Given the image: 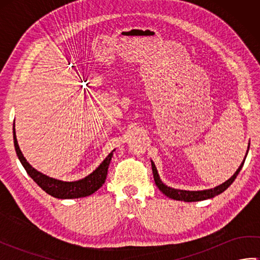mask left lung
I'll use <instances>...</instances> for the list:
<instances>
[{
  "instance_id": "obj_1",
  "label": "left lung",
  "mask_w": 260,
  "mask_h": 260,
  "mask_svg": "<svg viewBox=\"0 0 260 260\" xmlns=\"http://www.w3.org/2000/svg\"><path fill=\"white\" fill-rule=\"evenodd\" d=\"M249 145H250V143H249ZM249 145H248L247 154H248V151H249ZM246 156H245V159H246ZM245 159L242 161V163L240 164V167L238 168V170L236 171L235 174L231 176L229 180L223 182L222 184L213 187V189H208V190H202V191L179 190V189H173V187H170L168 185H165L163 182L161 181V179H159V175L157 173L155 164H154L153 161H151V163H152L154 181H155V184L157 185L158 189L161 190L162 193H164V194L167 197L173 199V200H179V201H184V202H196V201H202V200H207V199L214 198L215 196H218V194H220V193H222L224 190H227L228 187L231 185V183H233V182L235 181V179L237 178V175L239 174L242 167H244Z\"/></svg>"
}]
</instances>
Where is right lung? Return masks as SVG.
<instances>
[{"mask_svg": "<svg viewBox=\"0 0 260 260\" xmlns=\"http://www.w3.org/2000/svg\"><path fill=\"white\" fill-rule=\"evenodd\" d=\"M13 140H14V147H15L16 155H18L21 164L23 165L26 173L31 176V179L35 181L43 191H46L48 194H50L57 199L84 198V197L92 194V193H95L99 187L105 183L110 159H112L113 153L115 151L113 150L110 152L107 155V157L101 163V165H99V167L89 175H87L86 178L80 179L78 181L67 182V181H61L58 179L50 178V176L39 172V171H37L35 168L31 167L29 162H27L25 157L23 156V154H22L19 147L18 140H16V135H15L14 124H13Z\"/></svg>", "mask_w": 260, "mask_h": 260, "instance_id": "right-lung-1", "label": "right lung"}]
</instances>
